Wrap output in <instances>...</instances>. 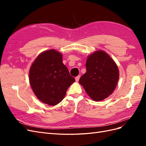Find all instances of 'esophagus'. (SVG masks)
<instances>
[{
	"mask_svg": "<svg viewBox=\"0 0 146 146\" xmlns=\"http://www.w3.org/2000/svg\"><path fill=\"white\" fill-rule=\"evenodd\" d=\"M80 76H78L77 77H76V81L77 82H78V80H79V79H80Z\"/></svg>",
	"mask_w": 146,
	"mask_h": 146,
	"instance_id": "1",
	"label": "esophagus"
}]
</instances>
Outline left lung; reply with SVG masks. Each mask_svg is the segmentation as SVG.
Returning <instances> with one entry per match:
<instances>
[{"label": "left lung", "mask_w": 146, "mask_h": 146, "mask_svg": "<svg viewBox=\"0 0 146 146\" xmlns=\"http://www.w3.org/2000/svg\"><path fill=\"white\" fill-rule=\"evenodd\" d=\"M86 72L79 80L88 95L94 101H100L111 95L117 84V66L107 53L97 50L88 56Z\"/></svg>", "instance_id": "8db88e82"}]
</instances>
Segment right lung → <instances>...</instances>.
Wrapping results in <instances>:
<instances>
[{"mask_svg":"<svg viewBox=\"0 0 146 146\" xmlns=\"http://www.w3.org/2000/svg\"><path fill=\"white\" fill-rule=\"evenodd\" d=\"M63 55L55 49L39 54L29 70V82L37 98L42 103L56 105L65 97L76 81L63 63Z\"/></svg>","mask_w":146,"mask_h":146,"instance_id":"add662e5","label":"right lung"}]
</instances>
